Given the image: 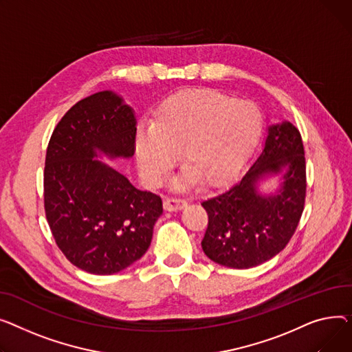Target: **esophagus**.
Instances as JSON below:
<instances>
[{"label":"esophagus","mask_w":352,"mask_h":352,"mask_svg":"<svg viewBox=\"0 0 352 352\" xmlns=\"http://www.w3.org/2000/svg\"><path fill=\"white\" fill-rule=\"evenodd\" d=\"M186 206H188V203H186L184 199H180V197H164L163 200V208L168 212H179L184 209Z\"/></svg>","instance_id":"obj_1"}]
</instances>
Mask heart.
I'll return each instance as SVG.
<instances>
[{"label": "heart", "mask_w": 352, "mask_h": 352, "mask_svg": "<svg viewBox=\"0 0 352 352\" xmlns=\"http://www.w3.org/2000/svg\"><path fill=\"white\" fill-rule=\"evenodd\" d=\"M261 131V115L249 100H232L214 89H188L163 103L155 125L140 126L135 157L143 180L159 186L179 162L186 172L173 180L177 190L203 182H230L249 159Z\"/></svg>", "instance_id": "b5f03b06"}]
</instances>
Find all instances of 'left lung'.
Returning a JSON list of instances; mask_svg holds the SVG:
<instances>
[{"mask_svg": "<svg viewBox=\"0 0 352 352\" xmlns=\"http://www.w3.org/2000/svg\"><path fill=\"white\" fill-rule=\"evenodd\" d=\"M278 177L273 192L259 183ZM305 157L298 129L283 120L267 128L263 151L229 189L204 200L209 224L201 249L212 261L252 268L277 256L293 237L305 200Z\"/></svg>", "mask_w": 352, "mask_h": 352, "instance_id": "8db88e82", "label": "left lung"}]
</instances>
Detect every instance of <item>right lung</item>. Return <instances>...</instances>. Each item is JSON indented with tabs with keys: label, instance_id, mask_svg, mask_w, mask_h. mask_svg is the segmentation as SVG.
I'll return each mask as SVG.
<instances>
[{
	"label": "right lung",
	"instance_id": "1",
	"mask_svg": "<svg viewBox=\"0 0 352 352\" xmlns=\"http://www.w3.org/2000/svg\"><path fill=\"white\" fill-rule=\"evenodd\" d=\"M136 116L120 95L100 91L59 120L44 170L45 214L65 257L80 270L109 276L148 252L162 199L136 189L102 157L135 153Z\"/></svg>",
	"mask_w": 352,
	"mask_h": 352
}]
</instances>
